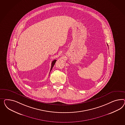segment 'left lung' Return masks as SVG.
<instances>
[{"label":"left lung","instance_id":"left-lung-1","mask_svg":"<svg viewBox=\"0 0 125 125\" xmlns=\"http://www.w3.org/2000/svg\"><path fill=\"white\" fill-rule=\"evenodd\" d=\"M107 45H108V44H107Z\"/></svg>","mask_w":125,"mask_h":125}]
</instances>
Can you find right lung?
Returning <instances> with one entry per match:
<instances>
[{"label": "right lung", "mask_w": 125, "mask_h": 125, "mask_svg": "<svg viewBox=\"0 0 125 125\" xmlns=\"http://www.w3.org/2000/svg\"><path fill=\"white\" fill-rule=\"evenodd\" d=\"M56 60H54V61H53L52 62V63H51V67L50 72L51 71V70H52V68H53V66H54V64H55V62H56Z\"/></svg>", "instance_id": "obj_1"}]
</instances>
